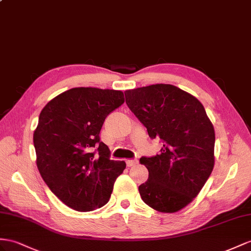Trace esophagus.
Returning <instances> with one entry per match:
<instances>
[{"label":"esophagus","mask_w":251,"mask_h":251,"mask_svg":"<svg viewBox=\"0 0 251 251\" xmlns=\"http://www.w3.org/2000/svg\"><path fill=\"white\" fill-rule=\"evenodd\" d=\"M137 163H138L137 160H127V161H126L127 166H133V165H136Z\"/></svg>","instance_id":"1"}]
</instances>
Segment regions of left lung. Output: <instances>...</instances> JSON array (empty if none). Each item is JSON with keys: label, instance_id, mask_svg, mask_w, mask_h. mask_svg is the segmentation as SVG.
Segmentation results:
<instances>
[{"label": "left lung", "instance_id": "obj_1", "mask_svg": "<svg viewBox=\"0 0 251 251\" xmlns=\"http://www.w3.org/2000/svg\"><path fill=\"white\" fill-rule=\"evenodd\" d=\"M125 98L149 136L163 142L159 155L140 159L149 170L141 198L159 212L175 213L193 201L213 171L214 127L201 102L173 85L127 90Z\"/></svg>", "mask_w": 251, "mask_h": 251}]
</instances>
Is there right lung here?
Here are the masks:
<instances>
[{
  "instance_id": "obj_1",
  "label": "right lung",
  "mask_w": 251,
  "mask_h": 251,
  "mask_svg": "<svg viewBox=\"0 0 251 251\" xmlns=\"http://www.w3.org/2000/svg\"><path fill=\"white\" fill-rule=\"evenodd\" d=\"M124 101L118 90L79 87L57 95L42 109L34 131L37 168L71 209L88 212L105 205L126 168L124 161L110 160L108 146L100 141L107 115Z\"/></svg>"
}]
</instances>
